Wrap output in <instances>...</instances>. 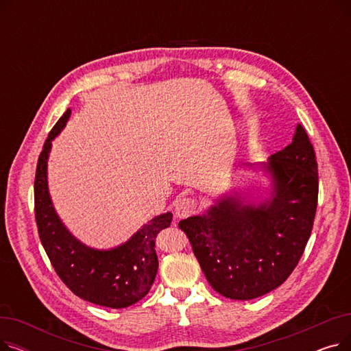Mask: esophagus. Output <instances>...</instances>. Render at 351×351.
Instances as JSON below:
<instances>
[{
    "label": "esophagus",
    "instance_id": "34e87169",
    "mask_svg": "<svg viewBox=\"0 0 351 351\" xmlns=\"http://www.w3.org/2000/svg\"><path fill=\"white\" fill-rule=\"evenodd\" d=\"M197 209V199L196 197H180L175 205L176 217H188L193 215Z\"/></svg>",
    "mask_w": 351,
    "mask_h": 351
}]
</instances>
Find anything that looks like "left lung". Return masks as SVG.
Masks as SVG:
<instances>
[{"label":"left lung","instance_id":"8db88e82","mask_svg":"<svg viewBox=\"0 0 351 351\" xmlns=\"http://www.w3.org/2000/svg\"><path fill=\"white\" fill-rule=\"evenodd\" d=\"M273 195L259 206L223 199L205 215L179 222L209 285L233 300H250L283 285L303 256L315 222L319 173L302 125L270 156Z\"/></svg>","mask_w":351,"mask_h":351}]
</instances>
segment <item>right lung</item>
<instances>
[{
	"label": "right lung",
	"mask_w": 351,
	"mask_h": 351,
	"mask_svg": "<svg viewBox=\"0 0 351 351\" xmlns=\"http://www.w3.org/2000/svg\"><path fill=\"white\" fill-rule=\"evenodd\" d=\"M71 109L53 125L36 163L34 209L41 243L48 259L66 287L94 304L123 308L143 299L158 271L156 237L169 228L172 213H163L143 225L136 234L115 249L97 250L78 242L61 223L52 206L47 182L51 141L65 126Z\"/></svg>",
	"instance_id": "obj_1"
}]
</instances>
